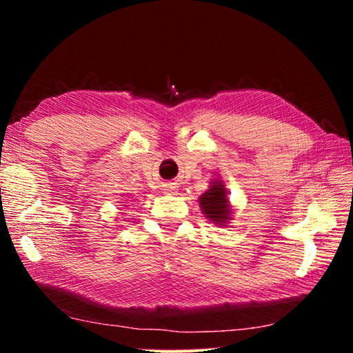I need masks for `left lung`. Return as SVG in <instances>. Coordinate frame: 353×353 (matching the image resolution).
Segmentation results:
<instances>
[{"instance_id": "1", "label": "left lung", "mask_w": 353, "mask_h": 353, "mask_svg": "<svg viewBox=\"0 0 353 353\" xmlns=\"http://www.w3.org/2000/svg\"><path fill=\"white\" fill-rule=\"evenodd\" d=\"M199 201L202 212L207 214L208 219H212L218 224L225 223V219H229L230 208L227 205L229 201L225 198V191L223 188V185H212V188L208 190L207 193L202 194V198Z\"/></svg>"}]
</instances>
